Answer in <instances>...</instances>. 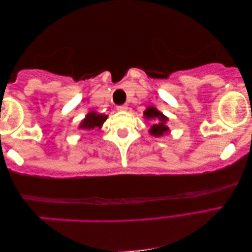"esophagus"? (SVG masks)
<instances>
[{
  "label": "esophagus",
  "mask_w": 252,
  "mask_h": 252,
  "mask_svg": "<svg viewBox=\"0 0 252 252\" xmlns=\"http://www.w3.org/2000/svg\"><path fill=\"white\" fill-rule=\"evenodd\" d=\"M127 108H128V107H127V105H122V106H118L117 107V110L118 111H126Z\"/></svg>",
  "instance_id": "obj_1"
}]
</instances>
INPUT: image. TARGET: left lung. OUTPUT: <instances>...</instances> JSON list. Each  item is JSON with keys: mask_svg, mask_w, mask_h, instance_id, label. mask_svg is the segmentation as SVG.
Here are the masks:
<instances>
[{"mask_svg": "<svg viewBox=\"0 0 252 252\" xmlns=\"http://www.w3.org/2000/svg\"><path fill=\"white\" fill-rule=\"evenodd\" d=\"M143 117L147 119V121H154L153 125L151 126V128L148 129V133L155 137H162L165 134L170 133V128L166 125L168 122V118L165 116L163 113L155 108L154 106H148L146 107L145 111H144Z\"/></svg>", "mask_w": 252, "mask_h": 252, "instance_id": "8db88e82", "label": "left lung"}]
</instances>
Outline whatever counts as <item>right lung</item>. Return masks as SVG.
<instances>
[{"instance_id":"1","label":"right lung","mask_w":252,"mask_h":252,"mask_svg":"<svg viewBox=\"0 0 252 252\" xmlns=\"http://www.w3.org/2000/svg\"><path fill=\"white\" fill-rule=\"evenodd\" d=\"M107 115L98 114L97 111L92 110L86 115L85 118L80 122L78 128L82 130H93V129H100L104 123L107 119Z\"/></svg>"}]
</instances>
